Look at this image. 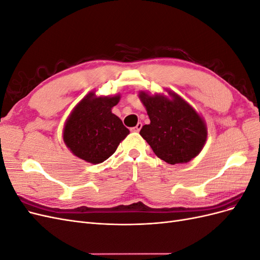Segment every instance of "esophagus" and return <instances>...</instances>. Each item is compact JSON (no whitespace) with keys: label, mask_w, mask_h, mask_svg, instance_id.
<instances>
[{"label":"esophagus","mask_w":260,"mask_h":260,"mask_svg":"<svg viewBox=\"0 0 260 260\" xmlns=\"http://www.w3.org/2000/svg\"><path fill=\"white\" fill-rule=\"evenodd\" d=\"M141 128H142V123L139 122V123L136 125V127L131 128V131H132V132H139V131L141 130Z\"/></svg>","instance_id":"esophagus-1"}]
</instances>
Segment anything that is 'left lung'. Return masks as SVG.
<instances>
[{
	"instance_id": "8db88e82",
	"label": "left lung",
	"mask_w": 260,
	"mask_h": 260,
	"mask_svg": "<svg viewBox=\"0 0 260 260\" xmlns=\"http://www.w3.org/2000/svg\"><path fill=\"white\" fill-rule=\"evenodd\" d=\"M167 91L171 99L162 94L139 93L151 120L143 125L140 135L164 161L170 165L188 162L206 143V123L187 102Z\"/></svg>"
}]
</instances>
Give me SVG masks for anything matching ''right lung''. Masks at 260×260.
<instances>
[{"mask_svg": "<svg viewBox=\"0 0 260 260\" xmlns=\"http://www.w3.org/2000/svg\"><path fill=\"white\" fill-rule=\"evenodd\" d=\"M119 100L120 95L96 96L90 92L78 103L62 132L70 152L91 164L103 162L115 153L130 132L112 113Z\"/></svg>", "mask_w": 260, "mask_h": 260, "instance_id": "obj_1", "label": "right lung"}]
</instances>
